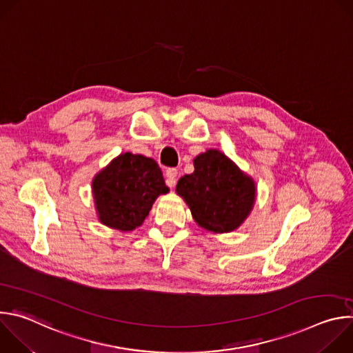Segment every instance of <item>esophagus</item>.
Returning a JSON list of instances; mask_svg holds the SVG:
<instances>
[{
	"label": "esophagus",
	"mask_w": 353,
	"mask_h": 353,
	"mask_svg": "<svg viewBox=\"0 0 353 353\" xmlns=\"http://www.w3.org/2000/svg\"><path fill=\"white\" fill-rule=\"evenodd\" d=\"M179 172L176 168H170L166 170V184L172 188L176 185V177H177Z\"/></svg>",
	"instance_id": "obj_1"
}]
</instances>
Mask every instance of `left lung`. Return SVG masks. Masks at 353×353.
<instances>
[{
  "instance_id": "1",
  "label": "left lung",
  "mask_w": 353,
  "mask_h": 353,
  "mask_svg": "<svg viewBox=\"0 0 353 353\" xmlns=\"http://www.w3.org/2000/svg\"><path fill=\"white\" fill-rule=\"evenodd\" d=\"M176 191L194 221L214 233L237 229L253 210L256 183L216 149L194 159V172L183 176Z\"/></svg>"
}]
</instances>
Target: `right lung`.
Masks as SVG:
<instances>
[{"mask_svg":"<svg viewBox=\"0 0 353 353\" xmlns=\"http://www.w3.org/2000/svg\"><path fill=\"white\" fill-rule=\"evenodd\" d=\"M99 221L121 232L134 230L155 199L169 192L158 163L142 155H119L92 181Z\"/></svg>","mask_w":353,"mask_h":353,"instance_id":"obj_1","label":"right lung"}]
</instances>
